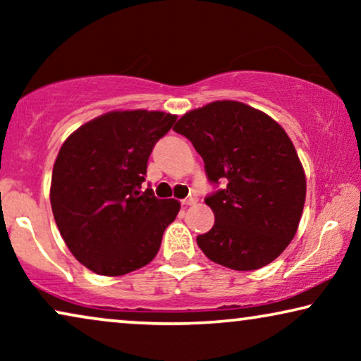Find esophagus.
Returning <instances> with one entry per match:
<instances>
[{
	"mask_svg": "<svg viewBox=\"0 0 361 361\" xmlns=\"http://www.w3.org/2000/svg\"><path fill=\"white\" fill-rule=\"evenodd\" d=\"M180 204H182V205H184V207L194 205V204H197V197H195V195H190V197H187V199H184V200H180Z\"/></svg>",
	"mask_w": 361,
	"mask_h": 361,
	"instance_id": "1",
	"label": "esophagus"
}]
</instances>
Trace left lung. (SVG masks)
Returning a JSON list of instances; mask_svg holds the SVG:
<instances>
[{
    "label": "left lung",
    "mask_w": 361,
    "mask_h": 361,
    "mask_svg": "<svg viewBox=\"0 0 361 361\" xmlns=\"http://www.w3.org/2000/svg\"><path fill=\"white\" fill-rule=\"evenodd\" d=\"M174 131L205 162L212 184V230L197 236L207 258L235 271L269 264L298 231L305 202V174L293 141L266 113L233 100L185 113Z\"/></svg>",
    "instance_id": "8db88e82"
}]
</instances>
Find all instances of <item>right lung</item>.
<instances>
[{"instance_id":"right-lung-1","label":"right lung","mask_w":361,"mask_h":361,"mask_svg":"<svg viewBox=\"0 0 361 361\" xmlns=\"http://www.w3.org/2000/svg\"><path fill=\"white\" fill-rule=\"evenodd\" d=\"M177 120L164 111H110L63 142L51 205L63 241L93 273L123 276L154 259L179 214L174 199L141 192L152 147Z\"/></svg>"}]
</instances>
